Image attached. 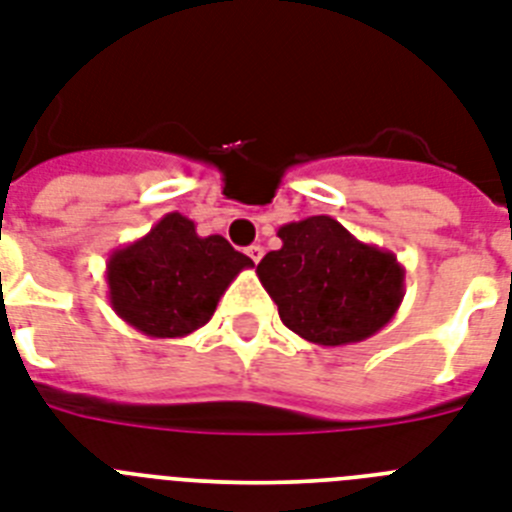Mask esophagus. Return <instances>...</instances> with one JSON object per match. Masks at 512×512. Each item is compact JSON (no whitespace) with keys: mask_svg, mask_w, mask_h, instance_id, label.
I'll return each mask as SVG.
<instances>
[{"mask_svg":"<svg viewBox=\"0 0 512 512\" xmlns=\"http://www.w3.org/2000/svg\"><path fill=\"white\" fill-rule=\"evenodd\" d=\"M247 255L252 263H260V260H263V247H260V244H252V247H247Z\"/></svg>","mask_w":512,"mask_h":512,"instance_id":"1","label":"esophagus"}]
</instances>
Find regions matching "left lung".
Returning a JSON list of instances; mask_svg holds the SVG:
<instances>
[{
    "label": "left lung",
    "mask_w": 512,
    "mask_h": 512,
    "mask_svg": "<svg viewBox=\"0 0 512 512\" xmlns=\"http://www.w3.org/2000/svg\"><path fill=\"white\" fill-rule=\"evenodd\" d=\"M281 249L257 265L283 325L317 346H349L375 336L406 294V270L390 249L359 242L336 218L283 223Z\"/></svg>",
    "instance_id": "obj_1"
}]
</instances>
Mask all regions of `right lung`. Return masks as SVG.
<instances>
[{"instance_id":"obj_1","label":"right lung","mask_w":512,"mask_h":512,"mask_svg":"<svg viewBox=\"0 0 512 512\" xmlns=\"http://www.w3.org/2000/svg\"><path fill=\"white\" fill-rule=\"evenodd\" d=\"M252 260L221 234L200 236L195 221L166 213L145 236L106 260L111 309L150 338H184L213 317Z\"/></svg>"}]
</instances>
